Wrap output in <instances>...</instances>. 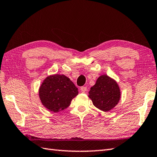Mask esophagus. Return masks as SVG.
<instances>
[{"label": "esophagus", "mask_w": 157, "mask_h": 157, "mask_svg": "<svg viewBox=\"0 0 157 157\" xmlns=\"http://www.w3.org/2000/svg\"><path fill=\"white\" fill-rule=\"evenodd\" d=\"M80 91L82 93H86V92H87V88H86V87H82L80 88Z\"/></svg>", "instance_id": "esophagus-1"}]
</instances>
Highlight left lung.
I'll return each instance as SVG.
<instances>
[{
	"instance_id": "obj_1",
	"label": "left lung",
	"mask_w": 157,
	"mask_h": 157,
	"mask_svg": "<svg viewBox=\"0 0 157 157\" xmlns=\"http://www.w3.org/2000/svg\"><path fill=\"white\" fill-rule=\"evenodd\" d=\"M88 94V97L92 100L94 106L105 112L114 109L121 98V90L118 83L106 74L98 77Z\"/></svg>"
}]
</instances>
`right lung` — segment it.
Returning a JSON list of instances; mask_svg holds the SVG:
<instances>
[{"mask_svg": "<svg viewBox=\"0 0 157 157\" xmlns=\"http://www.w3.org/2000/svg\"><path fill=\"white\" fill-rule=\"evenodd\" d=\"M78 94V88L67 77L62 74L48 75L38 90L40 102L48 111L59 113L64 111Z\"/></svg>", "mask_w": 157, "mask_h": 157, "instance_id": "obj_1", "label": "right lung"}]
</instances>
